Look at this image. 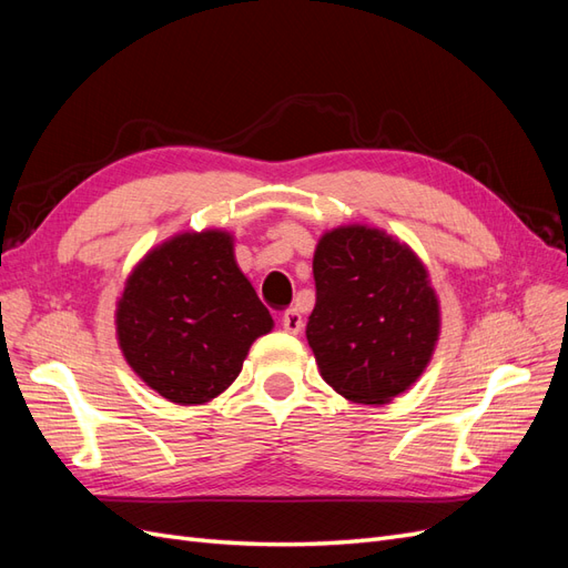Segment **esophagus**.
<instances>
[{
  "label": "esophagus",
  "instance_id": "34e87169",
  "mask_svg": "<svg viewBox=\"0 0 568 568\" xmlns=\"http://www.w3.org/2000/svg\"><path fill=\"white\" fill-rule=\"evenodd\" d=\"M282 326L288 334H298L303 329V315L298 307H288V311L282 315Z\"/></svg>",
  "mask_w": 568,
  "mask_h": 568
}]
</instances>
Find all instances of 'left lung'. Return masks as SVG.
Wrapping results in <instances>:
<instances>
[{"label": "left lung", "mask_w": 568, "mask_h": 568, "mask_svg": "<svg viewBox=\"0 0 568 568\" xmlns=\"http://www.w3.org/2000/svg\"><path fill=\"white\" fill-rule=\"evenodd\" d=\"M305 336L322 379L359 405H386L432 363L440 305L419 255L367 225L324 232Z\"/></svg>", "instance_id": "left-lung-1"}]
</instances>
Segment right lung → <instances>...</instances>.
Listing matches in <instances>:
<instances>
[{
  "label": "right lung",
  "mask_w": 568,
  "mask_h": 568,
  "mask_svg": "<svg viewBox=\"0 0 568 568\" xmlns=\"http://www.w3.org/2000/svg\"><path fill=\"white\" fill-rule=\"evenodd\" d=\"M272 315L239 270L225 230L182 232L134 265L115 334L140 379L178 405L211 403L244 367Z\"/></svg>",
  "instance_id": "obj_1"
}]
</instances>
